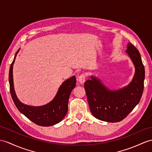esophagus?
<instances>
[{
    "label": "esophagus",
    "instance_id": "esophagus-1",
    "mask_svg": "<svg viewBox=\"0 0 152 152\" xmlns=\"http://www.w3.org/2000/svg\"><path fill=\"white\" fill-rule=\"evenodd\" d=\"M85 79H86V75L85 73H81L78 77V80L80 84H83L85 82Z\"/></svg>",
    "mask_w": 152,
    "mask_h": 152
}]
</instances>
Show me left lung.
I'll return each mask as SVG.
<instances>
[{
    "instance_id": "1",
    "label": "left lung",
    "mask_w": 152,
    "mask_h": 152,
    "mask_svg": "<svg viewBox=\"0 0 152 152\" xmlns=\"http://www.w3.org/2000/svg\"><path fill=\"white\" fill-rule=\"evenodd\" d=\"M126 53L135 65V73L132 83L127 87L111 91L91 77L84 83L89 106L92 115L97 119L109 123L123 120L141 99L145 77L144 66L138 50L130 42Z\"/></svg>"
}]
</instances>
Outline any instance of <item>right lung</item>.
<instances>
[{
    "instance_id": "right-lung-1",
    "label": "right lung",
    "mask_w": 152,
    "mask_h": 152,
    "mask_svg": "<svg viewBox=\"0 0 152 152\" xmlns=\"http://www.w3.org/2000/svg\"><path fill=\"white\" fill-rule=\"evenodd\" d=\"M15 57L10 68L9 83L10 94L17 109L28 119L39 126H50L58 123L63 119L68 112L69 95L76 85L75 76H73L62 83L58 89L56 96L49 104L38 107L25 105L18 101L14 91L13 65Z\"/></svg>"
}]
</instances>
